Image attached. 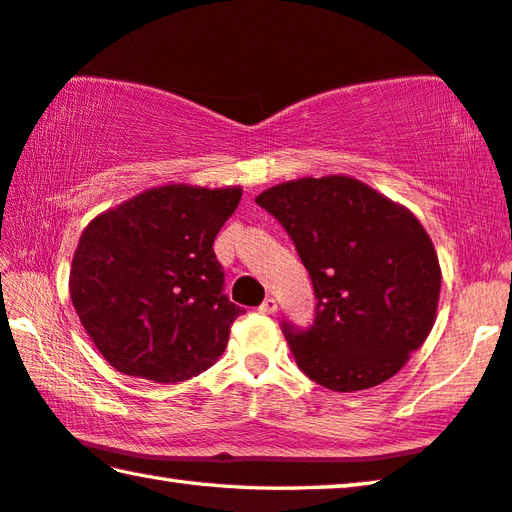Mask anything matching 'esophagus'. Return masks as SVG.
<instances>
[{
  "mask_svg": "<svg viewBox=\"0 0 512 512\" xmlns=\"http://www.w3.org/2000/svg\"><path fill=\"white\" fill-rule=\"evenodd\" d=\"M275 311H277V302L273 300V297H266L262 306H259V313H264V315H273Z\"/></svg>",
  "mask_w": 512,
  "mask_h": 512,
  "instance_id": "esophagus-1",
  "label": "esophagus"
}]
</instances>
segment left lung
Wrapping results in <instances>:
<instances>
[{
  "instance_id": "left-lung-1",
  "label": "left lung",
  "mask_w": 512,
  "mask_h": 512,
  "mask_svg": "<svg viewBox=\"0 0 512 512\" xmlns=\"http://www.w3.org/2000/svg\"><path fill=\"white\" fill-rule=\"evenodd\" d=\"M255 203L293 239L318 300L311 327L282 322L297 367L333 392L392 378L430 336L439 304V257L421 221L336 174L280 183Z\"/></svg>"
}]
</instances>
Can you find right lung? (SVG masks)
Instances as JSON below:
<instances>
[{
	"label": "right lung",
	"instance_id": "add662e5",
	"mask_svg": "<svg viewBox=\"0 0 512 512\" xmlns=\"http://www.w3.org/2000/svg\"><path fill=\"white\" fill-rule=\"evenodd\" d=\"M239 199L237 185H161L82 230L71 302L120 374L181 383L224 353L244 309L224 295V268L212 244Z\"/></svg>",
	"mask_w": 512,
	"mask_h": 512
}]
</instances>
